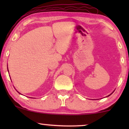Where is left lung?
<instances>
[{
    "label": "left lung",
    "instance_id": "obj_1",
    "mask_svg": "<svg viewBox=\"0 0 129 129\" xmlns=\"http://www.w3.org/2000/svg\"><path fill=\"white\" fill-rule=\"evenodd\" d=\"M110 95H109V96H110Z\"/></svg>",
    "mask_w": 129,
    "mask_h": 129
}]
</instances>
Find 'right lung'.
<instances>
[{
	"instance_id": "add662e5",
	"label": "right lung",
	"mask_w": 129,
	"mask_h": 129,
	"mask_svg": "<svg viewBox=\"0 0 129 129\" xmlns=\"http://www.w3.org/2000/svg\"><path fill=\"white\" fill-rule=\"evenodd\" d=\"M8 71L9 72V70H8ZM17 92H18V91H17ZM18 93H19V92H18Z\"/></svg>"
}]
</instances>
